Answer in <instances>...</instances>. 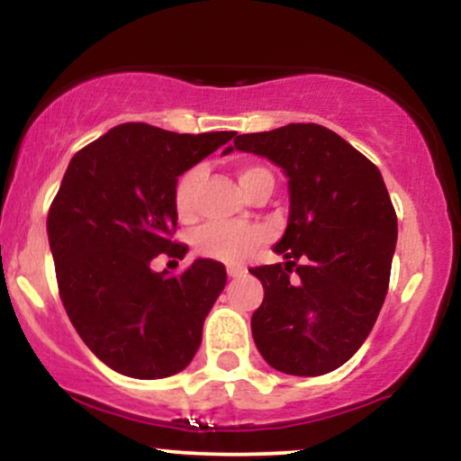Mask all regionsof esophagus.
I'll list each match as a JSON object with an SVG mask.
<instances>
[{"label":"esophagus","instance_id":"1","mask_svg":"<svg viewBox=\"0 0 461 461\" xmlns=\"http://www.w3.org/2000/svg\"><path fill=\"white\" fill-rule=\"evenodd\" d=\"M247 273V268L245 267H238V264H230V267H227V275H230V277H242V275Z\"/></svg>","mask_w":461,"mask_h":461}]
</instances>
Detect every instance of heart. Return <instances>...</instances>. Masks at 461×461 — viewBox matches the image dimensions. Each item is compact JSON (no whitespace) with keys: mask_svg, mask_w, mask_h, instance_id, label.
Masks as SVG:
<instances>
[{"mask_svg":"<svg viewBox=\"0 0 461 461\" xmlns=\"http://www.w3.org/2000/svg\"><path fill=\"white\" fill-rule=\"evenodd\" d=\"M273 177L268 168L260 164H242L238 168V179L245 193L258 179ZM205 168L193 167L186 173H182L173 188V205L176 214L182 221H190L197 212L199 190L203 186ZM264 231L256 225H234V223H210L194 234V249L205 258L221 262H242L249 253L262 242Z\"/></svg>","mask_w":461,"mask_h":461,"instance_id":"b5f03b06","label":"heart"}]
</instances>
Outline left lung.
<instances>
[{
	"instance_id": "left-lung-1",
	"label": "left lung",
	"mask_w": 461,
	"mask_h": 461,
	"mask_svg": "<svg viewBox=\"0 0 461 461\" xmlns=\"http://www.w3.org/2000/svg\"><path fill=\"white\" fill-rule=\"evenodd\" d=\"M234 149L288 177V225L273 247L285 262L249 268L264 285L251 316L258 351L285 375L331 373L364 345L388 293L396 214L382 173L316 123L240 134Z\"/></svg>"
}]
</instances>
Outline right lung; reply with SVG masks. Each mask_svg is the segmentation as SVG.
Returning <instances> with one entry per match:
<instances>
[{
	"label": "right lung",
	"mask_w": 461,
	"mask_h": 461,
	"mask_svg": "<svg viewBox=\"0 0 461 461\" xmlns=\"http://www.w3.org/2000/svg\"><path fill=\"white\" fill-rule=\"evenodd\" d=\"M234 136L123 123L68 162L47 216L58 288L79 338L125 377H171L197 353L205 316L225 288V267L197 258L168 277L151 260L186 256L188 247L171 240L173 188Z\"/></svg>",
	"instance_id": "obj_1"
}]
</instances>
